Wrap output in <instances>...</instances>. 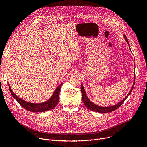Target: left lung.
Segmentation results:
<instances>
[{"label":"left lung","instance_id":"8db88e82","mask_svg":"<svg viewBox=\"0 0 147 147\" xmlns=\"http://www.w3.org/2000/svg\"><path fill=\"white\" fill-rule=\"evenodd\" d=\"M123 37H124L125 40L127 42V44L129 45V41L127 40V38L125 34H123ZM130 48V47H129ZM131 51V50H130ZM134 83L132 84V88H131L130 92H129V94L127 95V96L123 99V100L120 102H119L118 104H115L114 105H112V106H109V107H101V106H99L98 105L94 103H93L92 102H91L90 100L89 99L88 97L87 96V95L86 94V92L85 90H84V88L83 86V84H81V92H82V100H83V102L84 103V104L85 105V106L88 108V109L93 111H95V112H98V113H110L111 112L117 109L118 108L121 106L122 105V104H123V102H125V100L127 99V98L130 95L131 92H132L133 89H134V84H135V74H134Z\"/></svg>","mask_w":147,"mask_h":147}]
</instances>
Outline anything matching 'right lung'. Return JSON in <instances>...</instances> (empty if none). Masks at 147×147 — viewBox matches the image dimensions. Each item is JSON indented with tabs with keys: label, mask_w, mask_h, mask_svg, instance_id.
Wrapping results in <instances>:
<instances>
[{
	"label": "right lung",
	"mask_w": 147,
	"mask_h": 147,
	"mask_svg": "<svg viewBox=\"0 0 147 147\" xmlns=\"http://www.w3.org/2000/svg\"><path fill=\"white\" fill-rule=\"evenodd\" d=\"M62 84H63V83L60 84L56 88L55 91L53 92L52 95L51 96L50 99L48 100V101H46L44 102L38 103V104L28 102L24 101V100H23L22 99L19 98L16 94H14V92L12 90L9 84H8V86H9V90L12 96L15 98V99H16V101L23 108H24L25 109H26L29 111L40 113V112H44V111L52 110L53 109V108H55V107L58 104L59 101V94L60 89H61Z\"/></svg>",
	"instance_id": "right-lung-1"
}]
</instances>
